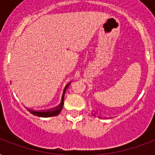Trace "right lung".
Listing matches in <instances>:
<instances>
[{
  "mask_svg": "<svg viewBox=\"0 0 155 155\" xmlns=\"http://www.w3.org/2000/svg\"><path fill=\"white\" fill-rule=\"evenodd\" d=\"M68 85H69V84H68L66 86L65 89H64V92H63V97H62V102H61L60 105H59V106L56 107L55 108H54V109H52V110L47 111V112H35V111L30 110V109H28V111H29L30 113H32L33 115L38 116V117H54V116H57L58 113H60L61 110H62V108H63V97H64L65 91H66V89L68 88Z\"/></svg>",
  "mask_w": 155,
  "mask_h": 155,
  "instance_id": "add662e5",
  "label": "right lung"
}]
</instances>
